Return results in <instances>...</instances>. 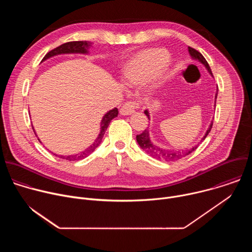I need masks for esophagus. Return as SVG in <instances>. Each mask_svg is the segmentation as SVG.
<instances>
[{
    "label": "esophagus",
    "instance_id": "obj_1",
    "mask_svg": "<svg viewBox=\"0 0 252 252\" xmlns=\"http://www.w3.org/2000/svg\"><path fill=\"white\" fill-rule=\"evenodd\" d=\"M138 109V103L136 101L133 100H128L126 101L121 109V114L124 116H127L130 115L132 113H134L135 110Z\"/></svg>",
    "mask_w": 252,
    "mask_h": 252
}]
</instances>
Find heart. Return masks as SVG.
Wrapping results in <instances>:
<instances>
[{
    "mask_svg": "<svg viewBox=\"0 0 252 252\" xmlns=\"http://www.w3.org/2000/svg\"><path fill=\"white\" fill-rule=\"evenodd\" d=\"M167 55L163 51H150L132 59L126 68V78L131 83H139L153 78L166 62Z\"/></svg>",
    "mask_w": 252,
    "mask_h": 252,
    "instance_id": "b5f03b06",
    "label": "heart"
}]
</instances>
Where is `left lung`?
Wrapping results in <instances>:
<instances>
[{"label": "left lung", "mask_w": 252, "mask_h": 252, "mask_svg": "<svg viewBox=\"0 0 252 252\" xmlns=\"http://www.w3.org/2000/svg\"><path fill=\"white\" fill-rule=\"evenodd\" d=\"M189 55L192 57V59L199 61L202 64L205 65V67L209 71V74L212 76V71L209 67L208 63L204 59V57L198 51H196L195 49L190 48V47H189ZM217 97H218V93H217V94H215V98H217ZM145 114L150 119L149 112L145 111ZM212 125H213V122H211V124H210L208 129L206 130V133L204 134L202 139H204L207 136V134L211 130ZM136 141L139 145V147L141 148V150L145 151L148 155H150L154 158H157V159H159V160H165V161H173V160H177L179 158H183L184 157L189 156L190 153H192L197 148V146H195L190 150H186V151H182V152L181 151H170V150H165V149L159 148V147L154 145V143L152 142V140L150 139L149 130L147 128H146V130H143L141 133L136 135Z\"/></svg>", "instance_id": "left-lung-1"}]
</instances>
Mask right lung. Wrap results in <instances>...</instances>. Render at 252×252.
I'll return each mask as SVG.
<instances>
[{
	"mask_svg": "<svg viewBox=\"0 0 252 252\" xmlns=\"http://www.w3.org/2000/svg\"><path fill=\"white\" fill-rule=\"evenodd\" d=\"M92 43L89 42V41H76V42H67V43H64L59 47H57L56 49L50 51L43 59V61L51 58V57H54V56H57V55H61V54H87L88 53V49L91 47ZM119 115V111L117 107H115V109H113L112 111H110L109 113H106L102 120H101V123H100V132L98 134V136L96 137V139L94 140V142L93 143V145L91 147H89L86 151L82 152L81 154H78V155H74V156H59V158H63V159H66V160H79V159H82V158H87L89 155H91L98 146L99 143L101 142L102 140V137H103V134L107 128V126H109L111 121L113 119H115L116 117H118ZM33 129V127H32ZM33 132H34V129H33ZM57 156V155H55ZM58 157V156H57Z\"/></svg>",
	"mask_w": 252,
	"mask_h": 252,
	"instance_id": "right-lung-1",
	"label": "right lung"
}]
</instances>
